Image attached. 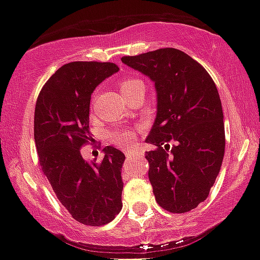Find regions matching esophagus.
<instances>
[{"instance_id":"esophagus-1","label":"esophagus","mask_w":260,"mask_h":260,"mask_svg":"<svg viewBox=\"0 0 260 260\" xmlns=\"http://www.w3.org/2000/svg\"><path fill=\"white\" fill-rule=\"evenodd\" d=\"M124 153H125V156H127V157H132L133 154H135V151H125Z\"/></svg>"}]
</instances>
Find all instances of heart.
<instances>
[{"label": "heart", "mask_w": 260, "mask_h": 260, "mask_svg": "<svg viewBox=\"0 0 260 260\" xmlns=\"http://www.w3.org/2000/svg\"><path fill=\"white\" fill-rule=\"evenodd\" d=\"M138 84H142L141 80L138 79H127L123 80L120 83L119 88H120V93H125L127 90L132 89L133 86L138 85ZM136 137L135 131L132 129H120V131H115V132L112 133L111 140L112 142L115 143V145L120 146V147H129L133 143Z\"/></svg>", "instance_id": "obj_1"}]
</instances>
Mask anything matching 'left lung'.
<instances>
[{"instance_id":"8db88e82","label":"left lung","mask_w":260,"mask_h":260,"mask_svg":"<svg viewBox=\"0 0 260 260\" xmlns=\"http://www.w3.org/2000/svg\"><path fill=\"white\" fill-rule=\"evenodd\" d=\"M122 62L154 84L157 113L146 142L148 177L156 201L170 212H187L206 200L225 151L221 101L209 73L177 49L166 48ZM175 143L169 151V143Z\"/></svg>"}]
</instances>
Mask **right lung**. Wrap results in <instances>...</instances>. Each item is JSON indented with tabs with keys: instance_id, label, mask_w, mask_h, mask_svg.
Wrapping results in <instances>:
<instances>
[{
	"instance_id": "1",
	"label": "right lung",
	"mask_w": 260,
	"mask_h": 260,
	"mask_svg": "<svg viewBox=\"0 0 260 260\" xmlns=\"http://www.w3.org/2000/svg\"><path fill=\"white\" fill-rule=\"evenodd\" d=\"M118 70L113 62L65 64L46 81L36 102L34 137L41 170L62 206L91 226L108 224L122 210L124 153L107 146L96 162L86 161L80 152L90 140L91 94Z\"/></svg>"
}]
</instances>
